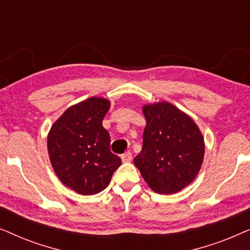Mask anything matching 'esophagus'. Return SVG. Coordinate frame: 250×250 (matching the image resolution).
Segmentation results:
<instances>
[{
    "mask_svg": "<svg viewBox=\"0 0 250 250\" xmlns=\"http://www.w3.org/2000/svg\"><path fill=\"white\" fill-rule=\"evenodd\" d=\"M121 158H122V160L124 163L131 162V160H132V153H131V151H127V152L123 153V155L121 156Z\"/></svg>",
    "mask_w": 250,
    "mask_h": 250,
    "instance_id": "obj_1",
    "label": "esophagus"
}]
</instances>
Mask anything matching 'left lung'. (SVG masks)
Here are the masks:
<instances>
[{"mask_svg": "<svg viewBox=\"0 0 250 250\" xmlns=\"http://www.w3.org/2000/svg\"><path fill=\"white\" fill-rule=\"evenodd\" d=\"M143 114L146 125L135 166L155 192H179L199 172L205 153L203 134L189 116L168 102L145 105Z\"/></svg>", "mask_w": 250, "mask_h": 250, "instance_id": "8db88e82", "label": "left lung"}]
</instances>
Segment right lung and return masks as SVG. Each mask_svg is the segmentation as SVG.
<instances>
[{
	"instance_id": "obj_1",
	"label": "right lung",
	"mask_w": 250,
	"mask_h": 250,
	"mask_svg": "<svg viewBox=\"0 0 250 250\" xmlns=\"http://www.w3.org/2000/svg\"><path fill=\"white\" fill-rule=\"evenodd\" d=\"M110 108L104 98H90L68 108L47 136L51 164L61 182L90 196L108 187L122 159L110 151V135L102 121Z\"/></svg>"
}]
</instances>
